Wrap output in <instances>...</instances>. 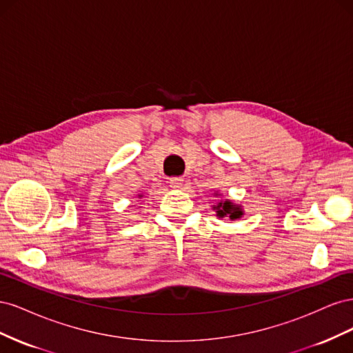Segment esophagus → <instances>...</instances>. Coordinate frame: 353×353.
I'll list each match as a JSON object with an SVG mask.
<instances>
[{
	"label": "esophagus",
	"mask_w": 353,
	"mask_h": 353,
	"mask_svg": "<svg viewBox=\"0 0 353 353\" xmlns=\"http://www.w3.org/2000/svg\"><path fill=\"white\" fill-rule=\"evenodd\" d=\"M183 178H170L169 179V184L170 187H172L174 190H179L181 187H183Z\"/></svg>",
	"instance_id": "34e87169"
}]
</instances>
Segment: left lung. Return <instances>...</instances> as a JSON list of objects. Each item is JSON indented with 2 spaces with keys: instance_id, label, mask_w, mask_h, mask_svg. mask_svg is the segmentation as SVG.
<instances>
[{
  "instance_id": "8db88e82",
  "label": "left lung",
  "mask_w": 353,
  "mask_h": 353,
  "mask_svg": "<svg viewBox=\"0 0 353 353\" xmlns=\"http://www.w3.org/2000/svg\"><path fill=\"white\" fill-rule=\"evenodd\" d=\"M213 196L221 197L222 194H219L218 191H215ZM212 209L216 212V218H219V219L228 218L230 221H236L244 215V209L241 205H237V203H234L232 200H228V199L223 200L222 197L215 203V205L212 206Z\"/></svg>"
}]
</instances>
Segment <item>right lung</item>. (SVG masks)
Returning a JSON list of instances; mask_svg holds the SVG:
<instances>
[{"mask_svg":"<svg viewBox=\"0 0 353 353\" xmlns=\"http://www.w3.org/2000/svg\"><path fill=\"white\" fill-rule=\"evenodd\" d=\"M137 197H138V199H143V194H138ZM140 208H141V206H140Z\"/></svg>","mask_w":353,"mask_h":353,"instance_id":"right-lung-1","label":"right lung"}]
</instances>
